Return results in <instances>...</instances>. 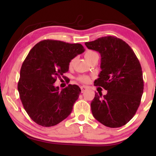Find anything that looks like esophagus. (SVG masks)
<instances>
[{"label":"esophagus","instance_id":"34e87169","mask_svg":"<svg viewBox=\"0 0 156 156\" xmlns=\"http://www.w3.org/2000/svg\"><path fill=\"white\" fill-rule=\"evenodd\" d=\"M80 89H81V92H82V93H83V92H84V91L87 90V88L86 87H84V86L81 87Z\"/></svg>","mask_w":156,"mask_h":156}]
</instances>
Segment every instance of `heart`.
I'll return each mask as SVG.
<instances>
[{"label": "heart", "mask_w": 156, "mask_h": 156, "mask_svg": "<svg viewBox=\"0 0 156 156\" xmlns=\"http://www.w3.org/2000/svg\"><path fill=\"white\" fill-rule=\"evenodd\" d=\"M84 56H85L86 59L89 62L91 59H93V58H94L98 56V53L96 51H92V50H89V51H86L85 54H84ZM74 62H75V58H73L72 60H71L69 63V67H72L73 65V64H74ZM78 80L81 82H83V83H87L89 80V78L88 76H81L78 78Z\"/></svg>", "instance_id": "heart-1"}]
</instances>
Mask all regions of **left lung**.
Masks as SVG:
<instances>
[{
	"label": "left lung",
	"instance_id": "8db88e82",
	"mask_svg": "<svg viewBox=\"0 0 156 156\" xmlns=\"http://www.w3.org/2000/svg\"><path fill=\"white\" fill-rule=\"evenodd\" d=\"M85 45L100 53L101 72L94 85L107 90L104 96L95 94L92 114L105 126L120 127L133 117L140 103L144 89L141 65L130 46L117 37H102Z\"/></svg>",
	"mask_w": 156,
	"mask_h": 156
}]
</instances>
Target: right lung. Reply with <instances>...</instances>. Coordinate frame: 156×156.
I'll return each mask as SVG.
<instances>
[{
  "label": "right lung",
  "mask_w": 156,
  "mask_h": 156,
  "mask_svg": "<svg viewBox=\"0 0 156 156\" xmlns=\"http://www.w3.org/2000/svg\"><path fill=\"white\" fill-rule=\"evenodd\" d=\"M84 50L79 43L44 40L29 52L20 69L18 90L26 112L38 125H56L72 113L80 88L69 84L60 91L54 84L68 72L70 60Z\"/></svg>",
  "instance_id": "1"
}]
</instances>
